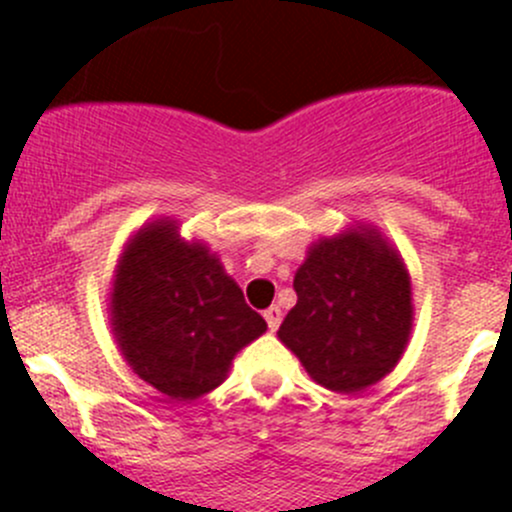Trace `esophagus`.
Masks as SVG:
<instances>
[{"label":"esophagus","instance_id":"obj_1","mask_svg":"<svg viewBox=\"0 0 512 512\" xmlns=\"http://www.w3.org/2000/svg\"><path fill=\"white\" fill-rule=\"evenodd\" d=\"M265 321H267V328L275 333L280 328V321H283V310H280L278 305H270V308L265 310Z\"/></svg>","mask_w":512,"mask_h":512}]
</instances>
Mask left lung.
<instances>
[{
    "label": "left lung",
    "mask_w": 512,
    "mask_h": 512,
    "mask_svg": "<svg viewBox=\"0 0 512 512\" xmlns=\"http://www.w3.org/2000/svg\"><path fill=\"white\" fill-rule=\"evenodd\" d=\"M293 288L278 338L315 384L356 394L394 371L414 323L412 278L374 224L313 242Z\"/></svg>",
    "instance_id": "obj_1"
}]
</instances>
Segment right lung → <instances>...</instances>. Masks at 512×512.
<instances>
[{
  "label": "right lung",
  "instance_id": "1",
  "mask_svg": "<svg viewBox=\"0 0 512 512\" xmlns=\"http://www.w3.org/2000/svg\"><path fill=\"white\" fill-rule=\"evenodd\" d=\"M108 300L113 338L133 374L176 401L217 389L237 351L267 331L219 257L184 240L169 217L126 242Z\"/></svg>",
  "mask_w": 512,
  "mask_h": 512
}]
</instances>
